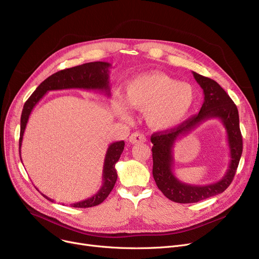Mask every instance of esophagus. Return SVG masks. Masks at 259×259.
<instances>
[{
	"instance_id": "34e87169",
	"label": "esophagus",
	"mask_w": 259,
	"mask_h": 259,
	"mask_svg": "<svg viewBox=\"0 0 259 259\" xmlns=\"http://www.w3.org/2000/svg\"><path fill=\"white\" fill-rule=\"evenodd\" d=\"M146 137L141 132H134L129 137V142L131 144H137V143H144L146 142Z\"/></svg>"
}]
</instances>
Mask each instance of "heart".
I'll list each match as a JSON object with an SVG mask.
<instances>
[{
    "label": "heart",
    "instance_id": "b5f03b06",
    "mask_svg": "<svg viewBox=\"0 0 259 259\" xmlns=\"http://www.w3.org/2000/svg\"><path fill=\"white\" fill-rule=\"evenodd\" d=\"M195 90L185 81H176L162 73H143L130 79L125 88V101L115 98V112L129 118L128 106L145 112L149 126L165 130L181 122L195 102Z\"/></svg>",
    "mask_w": 259,
    "mask_h": 259
}]
</instances>
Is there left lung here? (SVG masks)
Here are the masks:
<instances>
[{"label": "left lung", "mask_w": 259, "mask_h": 259, "mask_svg": "<svg viewBox=\"0 0 259 259\" xmlns=\"http://www.w3.org/2000/svg\"><path fill=\"white\" fill-rule=\"evenodd\" d=\"M192 73L205 95L200 111L178 127L153 133L151 137L152 173L156 186L167 198L180 203L197 202L223 193L233 181L242 153V137L236 105L215 80L196 72ZM210 118L221 119L227 131L231 158L228 170L223 179L210 185L193 186L183 183L172 173L174 144L183 135Z\"/></svg>", "instance_id": "8db88e82"}]
</instances>
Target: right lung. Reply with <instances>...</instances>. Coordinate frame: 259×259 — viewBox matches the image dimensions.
Here are the masks:
<instances>
[{
  "label": "right lung",
  "mask_w": 259,
  "mask_h": 259,
  "mask_svg": "<svg viewBox=\"0 0 259 259\" xmlns=\"http://www.w3.org/2000/svg\"><path fill=\"white\" fill-rule=\"evenodd\" d=\"M111 65L107 62H91L79 66H75L68 69L61 70L53 73L42 81L26 101L22 115H21V133H20V153L23 141L24 131L29 119V115L35 105L42 100L46 92L51 90H64V89H85V90H100L105 92L108 97L110 95V86H109V68ZM124 141L112 143L108 147L106 152L104 169H103V184L101 189L93 196L87 199L71 203L73 208H90L102 203L108 195L110 194L117 180V173L115 164L118 161L120 154L124 150ZM21 155V154H20ZM22 160V159H21ZM42 194L50 201L53 199Z\"/></svg>",
  "instance_id": "add662e5"
}]
</instances>
